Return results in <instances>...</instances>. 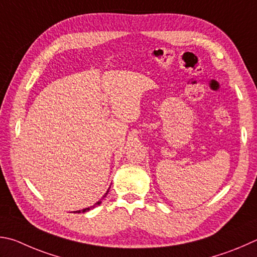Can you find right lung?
<instances>
[{
    "instance_id": "add662e5",
    "label": "right lung",
    "mask_w": 257,
    "mask_h": 257,
    "mask_svg": "<svg viewBox=\"0 0 257 257\" xmlns=\"http://www.w3.org/2000/svg\"><path fill=\"white\" fill-rule=\"evenodd\" d=\"M108 192H109V189H108V191H106V193L103 195V197H102V199H100L99 201H97L96 203L93 204V206L88 207V208H85V209H83V210H78V211H74V212H76V213H80V212H86V211H88V210H91V209H93V208H95L96 206H100L101 202H102V200H103V199L106 197V194H108Z\"/></svg>"
}]
</instances>
